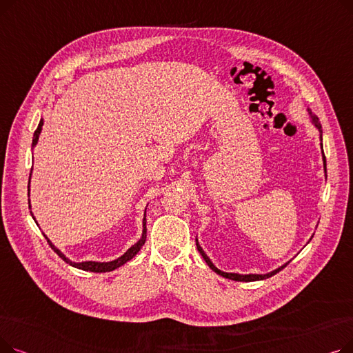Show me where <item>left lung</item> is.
Segmentation results:
<instances>
[{
	"instance_id": "1",
	"label": "left lung",
	"mask_w": 353,
	"mask_h": 353,
	"mask_svg": "<svg viewBox=\"0 0 353 353\" xmlns=\"http://www.w3.org/2000/svg\"><path fill=\"white\" fill-rule=\"evenodd\" d=\"M307 113H309V120H310V123H312L314 127H316L318 132H319L321 148H322V160H323V170H325V177H326V157H325V154H323V144H322V125H321V121H319L318 116L313 114L309 108H307ZM313 234H314V233H313ZM313 234H312V237H313ZM312 237L309 239V242L312 240ZM309 242H307V243H309ZM196 246H197V250L200 252V254L203 256V259H205L206 263L209 265V268H210L213 272H216V273L220 274V276L226 277V279H232V281H236V282H256V281H265V279H268V277H272L273 274H276L277 272H281V270L290 262V261H289V262L283 263L282 266H279V268L272 270V272H268V273H246V274H243V273H234V272H225V270L217 269V266H214V263L210 261V257L206 254V252L203 250V248L200 246L197 237H196Z\"/></svg>"
}]
</instances>
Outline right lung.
I'll return each mask as SVG.
<instances>
[{"instance_id": "add662e5", "label": "right lung", "mask_w": 353, "mask_h": 353, "mask_svg": "<svg viewBox=\"0 0 353 353\" xmlns=\"http://www.w3.org/2000/svg\"><path fill=\"white\" fill-rule=\"evenodd\" d=\"M43 124H44V120L41 119L40 120V123H39V127H37V130L34 132V137H32V148L37 145V143H39V137H40V134H41V130H43ZM31 173H32V169H31ZM30 179H31V174H30ZM30 188V186H28ZM31 216H32V219L35 220V217H34V214H32V212H31ZM35 223H37V220H35ZM37 226H39V223H37ZM147 229H145V212H144V217H143V232H141V237L137 240V242L132 246V248H128L120 257H117V259H114V261H110V262H97V261H84V262H74V261H71V259H68L60 249H57L55 248L54 245H52V242L51 240L44 234V237L47 239V242H48V245L52 248V250L57 253L63 261L65 262V263H68L70 266H72V268H77V269H81V270H85V272H96V273H101V272H111V270H114V269H117V268H120V266H123L124 263H127L128 261H132V259L139 253V250L141 249V246L145 243V236H147V232H145Z\"/></svg>"}]
</instances>
